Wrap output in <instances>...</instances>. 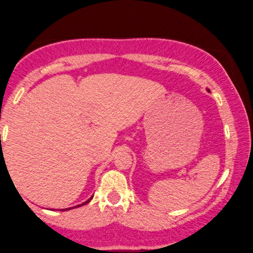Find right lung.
Masks as SVG:
<instances>
[{
    "instance_id": "add662e5",
    "label": "right lung",
    "mask_w": 253,
    "mask_h": 253,
    "mask_svg": "<svg viewBox=\"0 0 253 253\" xmlns=\"http://www.w3.org/2000/svg\"><path fill=\"white\" fill-rule=\"evenodd\" d=\"M90 200H92V197H90L89 198V200L87 201V202H85V203H83V204H81V205H77V206H74V208H80V206H82V205H85V204H87V203L90 201ZM70 209H72V208H70ZM70 209H65L64 211H68V210H70Z\"/></svg>"
}]
</instances>
